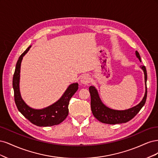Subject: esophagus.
I'll list each match as a JSON object with an SVG mask.
<instances>
[{"label": "esophagus", "mask_w": 158, "mask_h": 158, "mask_svg": "<svg viewBox=\"0 0 158 158\" xmlns=\"http://www.w3.org/2000/svg\"><path fill=\"white\" fill-rule=\"evenodd\" d=\"M80 82H81V83H82L84 85L88 84L89 83V82H90L89 76L88 75H87V74L82 76V78H81V79H80Z\"/></svg>", "instance_id": "1"}]
</instances>
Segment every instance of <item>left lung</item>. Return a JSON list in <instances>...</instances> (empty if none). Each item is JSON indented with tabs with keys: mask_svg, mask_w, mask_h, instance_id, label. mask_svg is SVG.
I'll return each instance as SVG.
<instances>
[{
	"mask_svg": "<svg viewBox=\"0 0 158 158\" xmlns=\"http://www.w3.org/2000/svg\"><path fill=\"white\" fill-rule=\"evenodd\" d=\"M135 54L137 58L141 62L140 56L137 51H136ZM141 69L144 74L145 94L142 101L132 108L126 110H114L109 108L105 106L102 102L97 89L93 85L89 86V91L91 95V109H92L94 116L99 121L103 123L109 124V125L127 123L135 117L136 114L140 111L142 107L144 106L147 98V72L144 66H142Z\"/></svg>",
	"mask_w": 158,
	"mask_h": 158,
	"instance_id": "obj_1",
	"label": "left lung"
}]
</instances>
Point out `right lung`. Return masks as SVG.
I'll use <instances>...</instances> for the list:
<instances>
[{
	"label": "right lung",
	"mask_w": 158,
	"mask_h": 158,
	"mask_svg": "<svg viewBox=\"0 0 158 158\" xmlns=\"http://www.w3.org/2000/svg\"><path fill=\"white\" fill-rule=\"evenodd\" d=\"M31 47L30 45L19 57L16 65L12 80L14 101L18 111L33 125L38 127H51L59 125L68 116L69 101L78 90V84L73 83L69 85L58 101L45 108L36 109L27 106L21 96L20 77L22 59Z\"/></svg>",
	"instance_id": "add662e5"
}]
</instances>
